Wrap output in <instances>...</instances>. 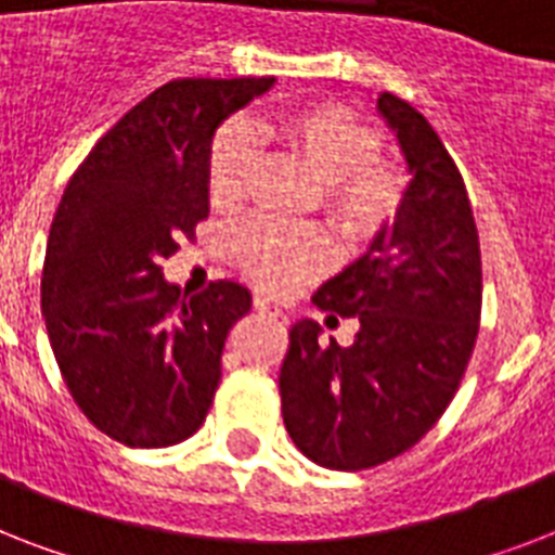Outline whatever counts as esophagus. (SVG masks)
<instances>
[{
    "label": "esophagus",
    "instance_id": "obj_1",
    "mask_svg": "<svg viewBox=\"0 0 555 555\" xmlns=\"http://www.w3.org/2000/svg\"><path fill=\"white\" fill-rule=\"evenodd\" d=\"M256 311L264 313V317H273V320H282V317H285V311H282L276 302L264 299V296H256Z\"/></svg>",
    "mask_w": 555,
    "mask_h": 555
}]
</instances>
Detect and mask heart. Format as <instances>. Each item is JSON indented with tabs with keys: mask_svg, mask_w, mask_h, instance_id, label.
<instances>
[{
	"mask_svg": "<svg viewBox=\"0 0 555 555\" xmlns=\"http://www.w3.org/2000/svg\"><path fill=\"white\" fill-rule=\"evenodd\" d=\"M270 134L322 181V207L339 238L351 247L369 244L397 218L405 201V176L379 158L383 138L374 126L339 103L294 108L270 126ZM256 164L250 129L221 126L209 143L207 192L218 209L242 204ZM238 268L264 291L287 294L331 264V242L317 227L279 224L253 218L233 242Z\"/></svg>",
	"mask_w": 555,
	"mask_h": 555,
	"instance_id": "1",
	"label": "heart"
}]
</instances>
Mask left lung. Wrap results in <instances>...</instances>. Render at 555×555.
Masks as SVG:
<instances>
[{
    "mask_svg": "<svg viewBox=\"0 0 555 555\" xmlns=\"http://www.w3.org/2000/svg\"><path fill=\"white\" fill-rule=\"evenodd\" d=\"M377 112L397 134L409 190L395 224L328 279L313 305L357 317L354 346L299 320L279 371L282 417L313 464L357 473L412 449L452 403L481 322V250L455 160L395 94Z\"/></svg>",
    "mask_w": 555,
    "mask_h": 555,
    "instance_id": "1",
    "label": "left lung"
}]
</instances>
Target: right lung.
I'll return each mask as SVG.
<instances>
[{
    "label": "right lung",
    "mask_w": 555,
    "mask_h": 555,
    "mask_svg": "<svg viewBox=\"0 0 555 555\" xmlns=\"http://www.w3.org/2000/svg\"><path fill=\"white\" fill-rule=\"evenodd\" d=\"M270 86H160L100 138L56 207L42 264L48 339L74 403L126 447H172L198 431L227 334L250 311L238 282L186 299L160 264L207 218L216 129Z\"/></svg>",
    "instance_id": "add662e5"
}]
</instances>
